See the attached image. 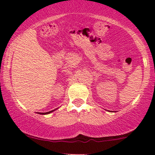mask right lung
Instances as JSON below:
<instances>
[{
  "mask_svg": "<svg viewBox=\"0 0 155 155\" xmlns=\"http://www.w3.org/2000/svg\"><path fill=\"white\" fill-rule=\"evenodd\" d=\"M56 109H57V108H56ZM54 111H55V109L54 110H52V111H50L44 112V113H41V112H38V114H43V115L44 114V115H45V114H50V113H51V112H53Z\"/></svg>",
  "mask_w": 155,
  "mask_h": 155,
  "instance_id": "add662e5",
  "label": "right lung"
}]
</instances>
